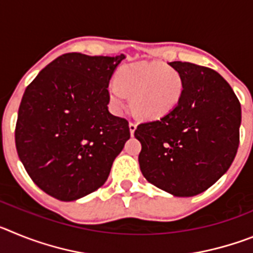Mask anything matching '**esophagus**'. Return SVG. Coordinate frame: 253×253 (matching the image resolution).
Masks as SVG:
<instances>
[{"label": "esophagus", "instance_id": "obj_1", "mask_svg": "<svg viewBox=\"0 0 253 253\" xmlns=\"http://www.w3.org/2000/svg\"><path fill=\"white\" fill-rule=\"evenodd\" d=\"M135 129H137V124L133 122L129 123V130H130V135L133 137L134 135V131H135Z\"/></svg>", "mask_w": 253, "mask_h": 253}]
</instances>
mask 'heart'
<instances>
[{
    "label": "heart",
    "mask_w": 253,
    "mask_h": 253,
    "mask_svg": "<svg viewBox=\"0 0 253 253\" xmlns=\"http://www.w3.org/2000/svg\"><path fill=\"white\" fill-rule=\"evenodd\" d=\"M184 92V80L177 69L161 62H138L124 66L118 81L107 86L111 109L120 114L131 95L134 110L142 118L157 119L176 107Z\"/></svg>",
    "instance_id": "1"
}]
</instances>
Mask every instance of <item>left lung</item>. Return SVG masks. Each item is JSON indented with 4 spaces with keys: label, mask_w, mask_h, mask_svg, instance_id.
Masks as SVG:
<instances>
[{
    "label": "left lung",
    "mask_w": 253,
    "mask_h": 253,
    "mask_svg": "<svg viewBox=\"0 0 253 253\" xmlns=\"http://www.w3.org/2000/svg\"><path fill=\"white\" fill-rule=\"evenodd\" d=\"M184 80L176 107L138 125L139 167L148 182L173 196L209 189L231 167L240 144L241 104L222 76L189 62H171Z\"/></svg>",
    "instance_id": "8db88e82"
}]
</instances>
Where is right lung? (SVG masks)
Instances as JSON below:
<instances>
[{
    "instance_id": "obj_1",
    "label": "right lung",
    "mask_w": 253,
    "mask_h": 253,
    "mask_svg": "<svg viewBox=\"0 0 253 253\" xmlns=\"http://www.w3.org/2000/svg\"><path fill=\"white\" fill-rule=\"evenodd\" d=\"M125 58L67 53L26 87L15 142L44 193L73 202L101 187L130 138L128 122L107 109V86Z\"/></svg>"
}]
</instances>
